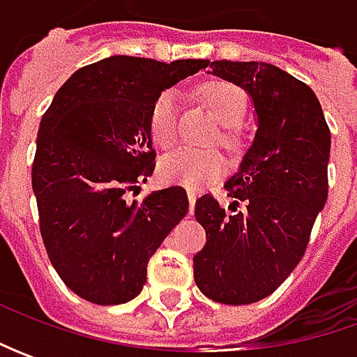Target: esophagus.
Listing matches in <instances>:
<instances>
[{
  "instance_id": "obj_1",
  "label": "esophagus",
  "mask_w": 357,
  "mask_h": 357,
  "mask_svg": "<svg viewBox=\"0 0 357 357\" xmlns=\"http://www.w3.org/2000/svg\"><path fill=\"white\" fill-rule=\"evenodd\" d=\"M195 202H197V195L195 192H188V204H190V213L195 208Z\"/></svg>"
}]
</instances>
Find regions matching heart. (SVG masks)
Returning <instances> with one entry per match:
<instances>
[{"label": "heart", "instance_id": "obj_1", "mask_svg": "<svg viewBox=\"0 0 357 357\" xmlns=\"http://www.w3.org/2000/svg\"><path fill=\"white\" fill-rule=\"evenodd\" d=\"M200 99L208 105L222 125H238L246 113V95L244 91L227 83L213 81L199 89ZM176 121H178V93L174 89L162 91L151 107V137L160 146H169L176 139ZM160 176L167 183L183 185L190 190H200L220 178L227 171V160L216 151L195 149V146H176L160 160Z\"/></svg>", "mask_w": 357, "mask_h": 357}]
</instances>
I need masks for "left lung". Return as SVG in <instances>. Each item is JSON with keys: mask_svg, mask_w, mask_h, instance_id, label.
<instances>
[{"mask_svg": "<svg viewBox=\"0 0 357 357\" xmlns=\"http://www.w3.org/2000/svg\"><path fill=\"white\" fill-rule=\"evenodd\" d=\"M211 69L252 97L258 129L225 185L228 211L213 195L197 200L206 244L192 258L195 282L214 302L242 306L272 294L306 252L328 199L332 141L318 97L290 73L227 59Z\"/></svg>", "mask_w": 357, "mask_h": 357, "instance_id": "obj_1", "label": "left lung"}]
</instances>
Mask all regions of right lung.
I'll use <instances>...</instances> for the list:
<instances>
[{
	"instance_id": "obj_1",
	"label": "right lung",
	"mask_w": 357,
	"mask_h": 357,
	"mask_svg": "<svg viewBox=\"0 0 357 357\" xmlns=\"http://www.w3.org/2000/svg\"><path fill=\"white\" fill-rule=\"evenodd\" d=\"M211 61L113 55L77 69L39 125L31 167L39 230L69 290L99 306L141 294L149 258L183 216V186L127 200L155 171L151 107Z\"/></svg>"
}]
</instances>
